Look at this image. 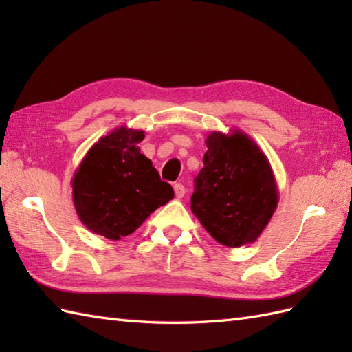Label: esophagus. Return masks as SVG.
Listing matches in <instances>:
<instances>
[{
    "label": "esophagus",
    "mask_w": 352,
    "mask_h": 352,
    "mask_svg": "<svg viewBox=\"0 0 352 352\" xmlns=\"http://www.w3.org/2000/svg\"><path fill=\"white\" fill-rule=\"evenodd\" d=\"M174 192H175V197H177V198H183L184 193H186L184 186H183L182 183H175V184H174Z\"/></svg>",
    "instance_id": "obj_1"
}]
</instances>
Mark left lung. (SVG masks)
<instances>
[{"label":"left lung","instance_id":"8db88e82","mask_svg":"<svg viewBox=\"0 0 352 352\" xmlns=\"http://www.w3.org/2000/svg\"><path fill=\"white\" fill-rule=\"evenodd\" d=\"M206 145L204 168L190 198L192 213L228 248L256 242L278 206L271 163L241 130L212 131Z\"/></svg>","mask_w":352,"mask_h":352}]
</instances>
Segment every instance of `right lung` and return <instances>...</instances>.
Returning <instances> with one entry per match:
<instances>
[{"label": "right lung", "mask_w": 352, "mask_h": 352, "mask_svg": "<svg viewBox=\"0 0 352 352\" xmlns=\"http://www.w3.org/2000/svg\"><path fill=\"white\" fill-rule=\"evenodd\" d=\"M145 131L111 130L92 145L72 178V199L80 221L110 241L131 234L149 214L174 198L153 162L140 153Z\"/></svg>", "instance_id": "right-lung-1"}]
</instances>
